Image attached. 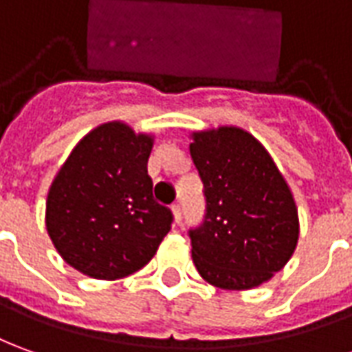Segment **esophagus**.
I'll use <instances>...</instances> for the list:
<instances>
[{"instance_id":"esophagus-1","label":"esophagus","mask_w":352,"mask_h":352,"mask_svg":"<svg viewBox=\"0 0 352 352\" xmlns=\"http://www.w3.org/2000/svg\"><path fill=\"white\" fill-rule=\"evenodd\" d=\"M172 217H174V224H180L182 222V208L180 205H172Z\"/></svg>"}]
</instances>
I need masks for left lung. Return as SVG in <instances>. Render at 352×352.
Returning <instances> with one entry per match:
<instances>
[{
    "label": "left lung",
    "instance_id": "left-lung-1",
    "mask_svg": "<svg viewBox=\"0 0 352 352\" xmlns=\"http://www.w3.org/2000/svg\"><path fill=\"white\" fill-rule=\"evenodd\" d=\"M191 159L205 186V220L190 230L201 278L220 289H253L280 272L299 239L297 205L270 153L236 128L193 132Z\"/></svg>",
    "mask_w": 352,
    "mask_h": 352
}]
</instances>
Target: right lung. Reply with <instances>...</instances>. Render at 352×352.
Listing matches in <instances>:
<instances>
[{
	"label": "right lung",
	"mask_w": 352,
	"mask_h": 352,
	"mask_svg": "<svg viewBox=\"0 0 352 352\" xmlns=\"http://www.w3.org/2000/svg\"><path fill=\"white\" fill-rule=\"evenodd\" d=\"M153 135L124 122L94 128L51 184L45 228L63 261L96 280H118L153 258L170 232V208L153 199Z\"/></svg>",
	"instance_id": "add662e5"
}]
</instances>
